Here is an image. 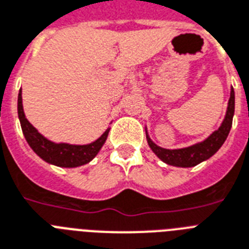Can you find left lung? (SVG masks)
Here are the masks:
<instances>
[{
	"mask_svg": "<svg viewBox=\"0 0 249 249\" xmlns=\"http://www.w3.org/2000/svg\"><path fill=\"white\" fill-rule=\"evenodd\" d=\"M234 107H235V95H234V89H231L230 92V99H229L228 110L224 122L220 126L217 131H214L210 137H207L206 140L202 142H198L196 145H192L189 148L184 149H163L158 145H156L150 140V137L146 134L149 146L156 153L158 158H160L164 163L176 167H194L203 162L206 159L211 158L218 149L221 148L222 144L225 142L230 128L232 124V115H234Z\"/></svg>",
	"mask_w": 249,
	"mask_h": 249,
	"instance_id": "1",
	"label": "left lung"
}]
</instances>
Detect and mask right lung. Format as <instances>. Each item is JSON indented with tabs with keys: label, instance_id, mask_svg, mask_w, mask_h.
I'll list each match as a JSON object with an SVG mask.
<instances>
[{
	"label": "right lung",
	"instance_id": "right-lung-1",
	"mask_svg": "<svg viewBox=\"0 0 249 249\" xmlns=\"http://www.w3.org/2000/svg\"><path fill=\"white\" fill-rule=\"evenodd\" d=\"M18 114L24 136L33 152L47 163L59 167H78L89 163L99 153L109 134V130H107L96 141L87 145L55 144L43 137L25 118L21 103V90L18 96Z\"/></svg>",
	"mask_w": 249,
	"mask_h": 249
}]
</instances>
